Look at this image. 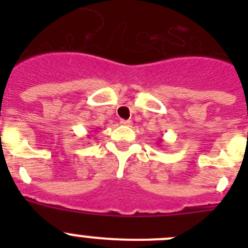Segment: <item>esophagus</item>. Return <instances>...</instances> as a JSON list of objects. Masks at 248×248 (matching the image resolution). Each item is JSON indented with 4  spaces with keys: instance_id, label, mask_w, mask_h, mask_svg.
Wrapping results in <instances>:
<instances>
[{
    "instance_id": "esophagus-1",
    "label": "esophagus",
    "mask_w": 248,
    "mask_h": 248,
    "mask_svg": "<svg viewBox=\"0 0 248 248\" xmlns=\"http://www.w3.org/2000/svg\"><path fill=\"white\" fill-rule=\"evenodd\" d=\"M131 120H120V124H122V125H131Z\"/></svg>"
}]
</instances>
